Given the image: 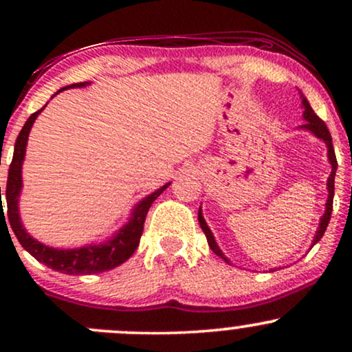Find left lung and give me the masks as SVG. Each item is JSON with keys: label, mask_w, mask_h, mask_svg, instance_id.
<instances>
[{"label": "left lung", "mask_w": 352, "mask_h": 352, "mask_svg": "<svg viewBox=\"0 0 352 352\" xmlns=\"http://www.w3.org/2000/svg\"><path fill=\"white\" fill-rule=\"evenodd\" d=\"M301 94V92H300ZM301 104L302 107H305V112H302V119L306 120L305 124L301 125V129H306V131H309L311 134H314L318 137V139H321L322 142L328 145V159H329V164H331V175L328 177V200H326V210L324 213H322L321 220H319V227L316 230V235H314V240H313V245H316L319 240H321L322 235H324L326 228H328V223H329V218H331V212H333V199H334V177H336V168H338V160H336V153H334V147H333V139H331V134L328 131V127H326V124L322 122L319 117L314 114V111L311 109L308 99L305 98V96L301 94ZM199 223L201 230H204L205 236H207V241H208V246L210 250H212L213 253L217 254V256H220L221 260L227 261L230 263V260L227 256H225V253L221 252L220 246L217 245L215 238H213V233L210 232L207 221H205L204 215H201V210H199ZM311 245V246H313ZM274 272V270H272Z\"/></svg>", "instance_id": "left-lung-1"}]
</instances>
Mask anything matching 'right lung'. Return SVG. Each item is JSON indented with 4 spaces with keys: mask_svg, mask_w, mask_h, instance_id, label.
Wrapping results in <instances>:
<instances>
[{
    "mask_svg": "<svg viewBox=\"0 0 352 352\" xmlns=\"http://www.w3.org/2000/svg\"><path fill=\"white\" fill-rule=\"evenodd\" d=\"M91 82H78L71 84L59 89L56 94H59L60 91H66V89H74V87H86ZM54 94V96H56ZM52 96V98H54ZM47 106V104H46ZM44 106V107H46ZM39 109L38 112L31 114L30 119L26 120V124L23 125L21 132H19L18 139L14 144V153L13 160H11L10 170H8V184H6V205H8V220H10L11 228H13L16 238L21 243V246L26 250L28 253H31L39 263H44L47 268L56 270L59 273L66 274H96L107 272V270L116 268V266L122 265L124 261H127L129 258L134 254V252L139 246L140 236L144 232V221L147 217L148 208L153 204V200L164 192L165 188L170 185L165 184L164 187H160L155 192H152L151 195H147L142 199L139 204L135 205L132 210L131 220L124 225L119 232L116 233L111 240H107L106 243L99 245H87L80 246V248H71V250H60V248H51V246L43 245L41 241L34 240L30 233L26 232V228L23 227L21 217H19V193L23 188V179H21V168H23V160L26 155V144H28V135H30L31 127H33L36 117L43 112V109ZM0 200H1V187H0ZM1 204V217L5 215L3 212V200Z\"/></svg>",
    "mask_w": 352,
    "mask_h": 352,
    "instance_id": "1",
    "label": "right lung"
}]
</instances>
